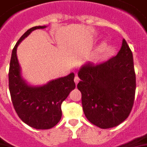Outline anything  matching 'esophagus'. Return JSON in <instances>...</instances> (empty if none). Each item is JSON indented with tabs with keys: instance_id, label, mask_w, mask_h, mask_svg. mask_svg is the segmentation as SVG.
Instances as JSON below:
<instances>
[{
	"instance_id": "34e87169",
	"label": "esophagus",
	"mask_w": 147,
	"mask_h": 147,
	"mask_svg": "<svg viewBox=\"0 0 147 147\" xmlns=\"http://www.w3.org/2000/svg\"><path fill=\"white\" fill-rule=\"evenodd\" d=\"M74 82H75L76 85L79 82V78L78 76H75V78H74Z\"/></svg>"
}]
</instances>
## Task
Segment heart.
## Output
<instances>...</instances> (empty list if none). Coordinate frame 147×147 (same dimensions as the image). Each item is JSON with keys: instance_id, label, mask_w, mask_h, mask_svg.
Returning a JSON list of instances; mask_svg holds the SVG:
<instances>
[{"instance_id": "obj_1", "label": "heart", "mask_w": 147, "mask_h": 147, "mask_svg": "<svg viewBox=\"0 0 147 147\" xmlns=\"http://www.w3.org/2000/svg\"><path fill=\"white\" fill-rule=\"evenodd\" d=\"M106 43H105V42H104V43H103V44L101 45V47H100V49H100V50H103V49L106 48Z\"/></svg>"}]
</instances>
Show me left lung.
<instances>
[{
  "label": "left lung",
  "instance_id": "8db88e82",
  "mask_svg": "<svg viewBox=\"0 0 147 147\" xmlns=\"http://www.w3.org/2000/svg\"><path fill=\"white\" fill-rule=\"evenodd\" d=\"M84 114L102 129L118 126L133 107L136 77L133 54L125 39L118 53L98 65L87 63L78 72Z\"/></svg>",
  "mask_w": 147,
  "mask_h": 147
}]
</instances>
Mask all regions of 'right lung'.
Here are the masks:
<instances>
[{"instance_id": "right-lung-1", "label": "right lung", "mask_w": 147, "mask_h": 147, "mask_svg": "<svg viewBox=\"0 0 147 147\" xmlns=\"http://www.w3.org/2000/svg\"><path fill=\"white\" fill-rule=\"evenodd\" d=\"M45 27L35 26L21 36L13 49L9 71V88L15 111L25 123L37 129H50L58 123L61 118V103L75 88L74 73L43 86H30L21 78L17 57L18 45L32 31Z\"/></svg>"}]
</instances>
